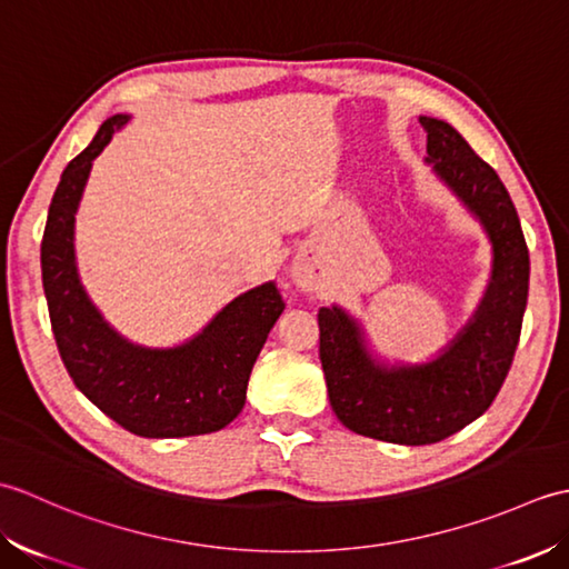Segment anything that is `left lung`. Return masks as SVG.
Returning <instances> with one entry per match:
<instances>
[{"mask_svg":"<svg viewBox=\"0 0 569 569\" xmlns=\"http://www.w3.org/2000/svg\"><path fill=\"white\" fill-rule=\"evenodd\" d=\"M428 163L489 234L491 281L475 316L426 365L386 367L342 308H320V361L335 416L373 440L432 445L459 432L493 403L509 377L528 303L530 259L521 220L497 171L455 127L420 117Z\"/></svg>","mask_w":569,"mask_h":569,"instance_id":"8db88e82","label":"left lung"}]
</instances>
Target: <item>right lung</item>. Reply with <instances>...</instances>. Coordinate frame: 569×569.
<instances>
[{
  "instance_id": "1",
  "label": "right lung",
  "mask_w": 569,
  "mask_h": 569,
  "mask_svg": "<svg viewBox=\"0 0 569 569\" xmlns=\"http://www.w3.org/2000/svg\"><path fill=\"white\" fill-rule=\"evenodd\" d=\"M129 114H114L72 159L53 192L41 241L48 316L72 383L124 430L188 438L229 426L244 408L253 361L286 303L273 281L227 303L192 340L153 349L104 322L78 276L76 212L98 159Z\"/></svg>"
}]
</instances>
